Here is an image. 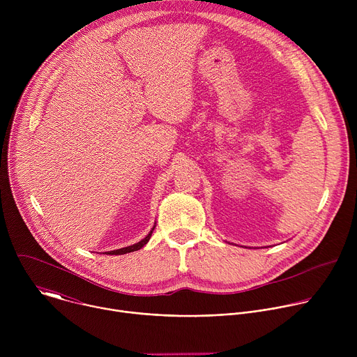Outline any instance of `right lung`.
<instances>
[{"mask_svg": "<svg viewBox=\"0 0 357 357\" xmlns=\"http://www.w3.org/2000/svg\"><path fill=\"white\" fill-rule=\"evenodd\" d=\"M154 229H155V222H154V225L151 226V229H149V231L144 236V237H141L139 240H137L135 243H131V244H128V245H124V247H120V248H116V250H109V251H105L106 254H126V252H131V251H137V250H139L141 247H144L146 243H148V240L151 238V234H152V231H154Z\"/></svg>", "mask_w": 357, "mask_h": 357, "instance_id": "obj_1", "label": "right lung"}]
</instances>
